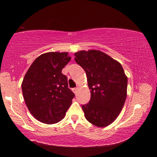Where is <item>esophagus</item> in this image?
<instances>
[{"mask_svg":"<svg viewBox=\"0 0 157 157\" xmlns=\"http://www.w3.org/2000/svg\"><path fill=\"white\" fill-rule=\"evenodd\" d=\"M78 88H74V89H73V91H74V94H77V92H78Z\"/></svg>","mask_w":157,"mask_h":157,"instance_id":"1","label":"esophagus"}]
</instances>
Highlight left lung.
Returning <instances> with one entry per match:
<instances>
[{"label":"left lung","mask_w":157,"mask_h":157,"mask_svg":"<svg viewBox=\"0 0 157 157\" xmlns=\"http://www.w3.org/2000/svg\"><path fill=\"white\" fill-rule=\"evenodd\" d=\"M75 61L84 69L91 99L82 105L86 119L98 127L109 126L118 117L127 96L128 78L121 63L98 50L80 51Z\"/></svg>","instance_id":"1"}]
</instances>
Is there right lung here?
I'll list each match as a JSON object with an SVG mask.
<instances>
[{
	"label": "right lung",
	"instance_id": "right-lung-1",
	"mask_svg": "<svg viewBox=\"0 0 157 157\" xmlns=\"http://www.w3.org/2000/svg\"><path fill=\"white\" fill-rule=\"evenodd\" d=\"M68 52H48L36 59L23 78L25 104L38 121L53 124L61 121L75 95L68 88L62 69L71 61Z\"/></svg>",
	"mask_w": 157,
	"mask_h": 157
}]
</instances>
